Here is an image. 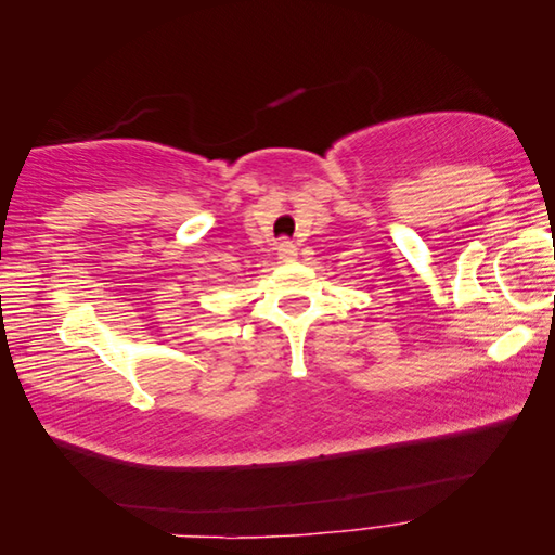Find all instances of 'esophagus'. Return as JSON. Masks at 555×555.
Instances as JSON below:
<instances>
[{
	"label": "esophagus",
	"instance_id": "34e87169",
	"mask_svg": "<svg viewBox=\"0 0 555 555\" xmlns=\"http://www.w3.org/2000/svg\"><path fill=\"white\" fill-rule=\"evenodd\" d=\"M276 255H279V259H284V261H294V259L298 257V249H296L294 242L281 240V242L276 244Z\"/></svg>",
	"mask_w": 555,
	"mask_h": 555
}]
</instances>
